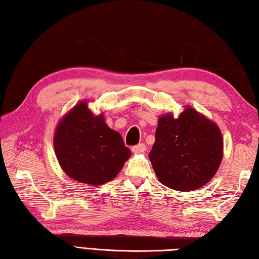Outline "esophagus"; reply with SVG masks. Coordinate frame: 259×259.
Wrapping results in <instances>:
<instances>
[{"mask_svg": "<svg viewBox=\"0 0 259 259\" xmlns=\"http://www.w3.org/2000/svg\"><path fill=\"white\" fill-rule=\"evenodd\" d=\"M145 151H146L145 144H138V145H136V146L133 147L134 153H142V152H145Z\"/></svg>", "mask_w": 259, "mask_h": 259, "instance_id": "obj_1", "label": "esophagus"}]
</instances>
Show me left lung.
<instances>
[{
	"mask_svg": "<svg viewBox=\"0 0 259 259\" xmlns=\"http://www.w3.org/2000/svg\"><path fill=\"white\" fill-rule=\"evenodd\" d=\"M148 157L163 185L182 192L196 190L213 177L221 164V130L191 107L178 119L166 114L159 119Z\"/></svg>",
	"mask_w": 259,
	"mask_h": 259,
	"instance_id": "8db88e82",
	"label": "left lung"
}]
</instances>
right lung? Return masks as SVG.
Listing matches in <instances>:
<instances>
[{"instance_id": "right-lung-1", "label": "right lung", "mask_w": 259, "mask_h": 259, "mask_svg": "<svg viewBox=\"0 0 259 259\" xmlns=\"http://www.w3.org/2000/svg\"><path fill=\"white\" fill-rule=\"evenodd\" d=\"M54 144L64 171L90 185L115 178L131 154L121 135L108 128L103 115L95 116L85 102L59 122Z\"/></svg>"}]
</instances>
